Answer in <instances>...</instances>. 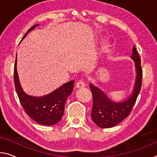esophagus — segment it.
Listing matches in <instances>:
<instances>
[{
	"label": "esophagus",
	"mask_w": 157,
	"mask_h": 157,
	"mask_svg": "<svg viewBox=\"0 0 157 157\" xmlns=\"http://www.w3.org/2000/svg\"><path fill=\"white\" fill-rule=\"evenodd\" d=\"M84 86H85V83H84V82L83 80H79L76 83L77 88L82 89V88H84Z\"/></svg>",
	"instance_id": "1"
}]
</instances>
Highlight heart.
Instances as JSON below:
<instances>
[{
  "mask_svg": "<svg viewBox=\"0 0 157 157\" xmlns=\"http://www.w3.org/2000/svg\"><path fill=\"white\" fill-rule=\"evenodd\" d=\"M105 47H108V43H106V44H105Z\"/></svg>",
  "mask_w": 157,
  "mask_h": 157,
  "instance_id": "obj_1",
  "label": "heart"
}]
</instances>
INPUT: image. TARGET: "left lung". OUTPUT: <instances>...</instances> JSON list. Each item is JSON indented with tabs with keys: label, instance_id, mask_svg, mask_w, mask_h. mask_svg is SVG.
<instances>
[{
	"label": "left lung",
	"instance_id": "1",
	"mask_svg": "<svg viewBox=\"0 0 157 157\" xmlns=\"http://www.w3.org/2000/svg\"><path fill=\"white\" fill-rule=\"evenodd\" d=\"M131 59L134 61L136 68V81L133 92L125 100L114 102L112 101L104 92L93 84H89L93 96V108L91 111V119L98 127L106 128L117 125L126 119L131 113L135 105L137 97L140 93L142 85L143 71L141 68L140 58L133 47Z\"/></svg>",
	"mask_w": 157,
	"mask_h": 157
}]
</instances>
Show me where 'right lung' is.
Segmentation results:
<instances>
[{"mask_svg":"<svg viewBox=\"0 0 157 157\" xmlns=\"http://www.w3.org/2000/svg\"><path fill=\"white\" fill-rule=\"evenodd\" d=\"M38 25L36 24L29 29L21 40L30 31L33 30ZM14 80L19 101L26 113L30 117L37 123L47 126L54 125L61 121L63 115L67 98L73 90L74 80L65 83L47 95L43 96L28 95L24 91L19 82L17 71V58L14 68Z\"/></svg>","mask_w":157,"mask_h":157,"instance_id":"right-lung-1","label":"right lung"}]
</instances>
